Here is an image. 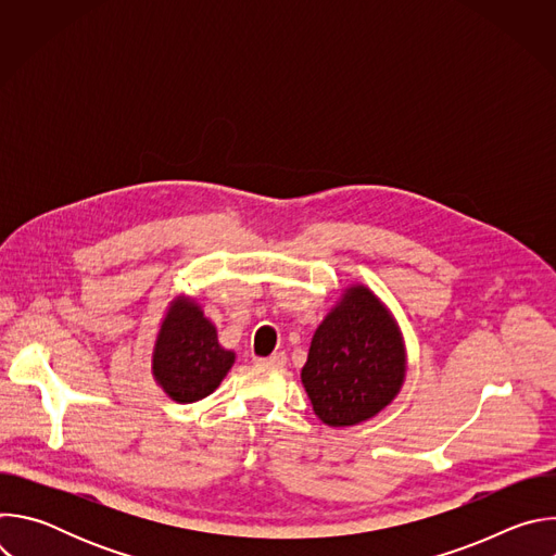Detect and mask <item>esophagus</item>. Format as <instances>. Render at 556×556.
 <instances>
[{
  "mask_svg": "<svg viewBox=\"0 0 556 556\" xmlns=\"http://www.w3.org/2000/svg\"><path fill=\"white\" fill-rule=\"evenodd\" d=\"M257 365H262V367H273V369H281V367L286 365V354H283V352H275V354L268 356V358H260Z\"/></svg>",
  "mask_w": 556,
  "mask_h": 556,
  "instance_id": "1",
  "label": "esophagus"
}]
</instances>
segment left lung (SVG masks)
<instances>
[{
    "mask_svg": "<svg viewBox=\"0 0 556 556\" xmlns=\"http://www.w3.org/2000/svg\"><path fill=\"white\" fill-rule=\"evenodd\" d=\"M407 350L391 309L363 283L345 288L316 328L301 382L328 427H354L401 393Z\"/></svg>",
    "mask_w": 556,
    "mask_h": 556,
    "instance_id": "obj_1",
    "label": "left lung"
}]
</instances>
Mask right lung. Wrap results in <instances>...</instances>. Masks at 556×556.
Listing matches in <instances>:
<instances>
[{
    "mask_svg": "<svg viewBox=\"0 0 556 556\" xmlns=\"http://www.w3.org/2000/svg\"><path fill=\"white\" fill-rule=\"evenodd\" d=\"M235 363V352L217 341L215 326L191 296H176L157 330L151 352V374L157 387L180 405L213 393Z\"/></svg>",
    "mask_w": 556,
    "mask_h": 556,
    "instance_id": "obj_1",
    "label": "right lung"
}]
</instances>
